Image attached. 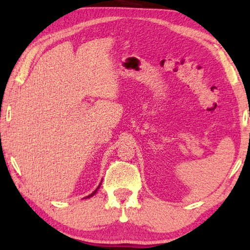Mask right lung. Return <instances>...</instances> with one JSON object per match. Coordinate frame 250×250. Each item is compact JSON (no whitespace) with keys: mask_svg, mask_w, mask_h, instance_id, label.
<instances>
[{"mask_svg":"<svg viewBox=\"0 0 250 250\" xmlns=\"http://www.w3.org/2000/svg\"><path fill=\"white\" fill-rule=\"evenodd\" d=\"M100 186H101V183H100V184H99V187L97 188V189H95V191H93V192H92L91 194H88V196H87V197H85V198H90V197H92V196H94V194H95V193H97V191H98V189H99V188H100Z\"/></svg>","mask_w":250,"mask_h":250,"instance_id":"add662e5","label":"right lung"}]
</instances>
